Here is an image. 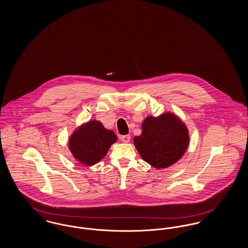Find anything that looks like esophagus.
I'll list each match as a JSON object with an SVG mask.
<instances>
[{
	"label": "esophagus",
	"instance_id": "1",
	"mask_svg": "<svg viewBox=\"0 0 248 248\" xmlns=\"http://www.w3.org/2000/svg\"><path fill=\"white\" fill-rule=\"evenodd\" d=\"M130 140H131V137H130L129 135L122 136L121 137V140L124 142V143H128V142H130Z\"/></svg>",
	"mask_w": 248,
	"mask_h": 248
}]
</instances>
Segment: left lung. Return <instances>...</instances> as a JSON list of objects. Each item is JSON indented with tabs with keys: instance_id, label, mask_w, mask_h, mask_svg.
<instances>
[{
	"instance_id": "obj_1",
	"label": "left lung",
	"mask_w": 248,
	"mask_h": 248,
	"mask_svg": "<svg viewBox=\"0 0 248 248\" xmlns=\"http://www.w3.org/2000/svg\"><path fill=\"white\" fill-rule=\"evenodd\" d=\"M140 136L134 144L142 159L157 169L166 168L179 161L189 146L186 124L172 112L158 117L148 116L142 123Z\"/></svg>"
}]
</instances>
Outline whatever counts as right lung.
Returning <instances> with one entry per match:
<instances>
[{
    "mask_svg": "<svg viewBox=\"0 0 248 248\" xmlns=\"http://www.w3.org/2000/svg\"><path fill=\"white\" fill-rule=\"evenodd\" d=\"M117 136L106 129L102 123L91 120L80 125L69 139V149L73 158L82 165L91 166L101 161Z\"/></svg>",
    "mask_w": 248,
    "mask_h": 248,
    "instance_id": "1",
    "label": "right lung"
}]
</instances>
